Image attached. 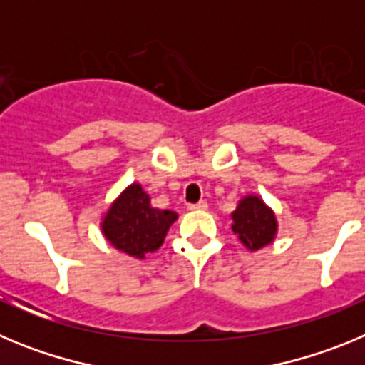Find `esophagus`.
Here are the masks:
<instances>
[{
  "mask_svg": "<svg viewBox=\"0 0 365 365\" xmlns=\"http://www.w3.org/2000/svg\"><path fill=\"white\" fill-rule=\"evenodd\" d=\"M188 208L190 210H206V208H208V202L199 201V202H195V205H188Z\"/></svg>",
  "mask_w": 365,
  "mask_h": 365,
  "instance_id": "34e87169",
  "label": "esophagus"
}]
</instances>
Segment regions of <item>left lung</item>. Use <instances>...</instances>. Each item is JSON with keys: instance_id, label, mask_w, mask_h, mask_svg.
<instances>
[{"instance_id": "left-lung-1", "label": "left lung", "mask_w": 365, "mask_h": 365, "mask_svg": "<svg viewBox=\"0 0 365 365\" xmlns=\"http://www.w3.org/2000/svg\"><path fill=\"white\" fill-rule=\"evenodd\" d=\"M232 230L248 250H259L272 243L278 232L276 215L257 195H247L232 214Z\"/></svg>"}]
</instances>
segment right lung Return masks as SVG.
<instances>
[{"instance_id": "1", "label": "right lung", "mask_w": 365, "mask_h": 365, "mask_svg": "<svg viewBox=\"0 0 365 365\" xmlns=\"http://www.w3.org/2000/svg\"><path fill=\"white\" fill-rule=\"evenodd\" d=\"M175 219V212L153 208L143 186L133 182L113 201L100 227L113 247L144 259L164 243Z\"/></svg>"}]
</instances>
